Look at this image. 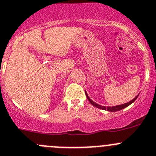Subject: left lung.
Masks as SVG:
<instances>
[{"mask_svg":"<svg viewBox=\"0 0 156 156\" xmlns=\"http://www.w3.org/2000/svg\"><path fill=\"white\" fill-rule=\"evenodd\" d=\"M85 95H86L87 99H88V100L90 102V103L92 105V106L99 108V109H104V110H107V111H110V112L119 111V110H121V109H124V108H126L127 106H128L129 105H130L131 103H133V102H134V101L137 99V96H138V95H137L135 98H134V99H132V100H130V102H126V103H124V104L118 105V106H101V105H99V104H97V103H95V102H93V101H92V99L89 98V96H88L86 92H85Z\"/></svg>","mask_w":156,"mask_h":156,"instance_id":"obj_1","label":"left lung"}]
</instances>
